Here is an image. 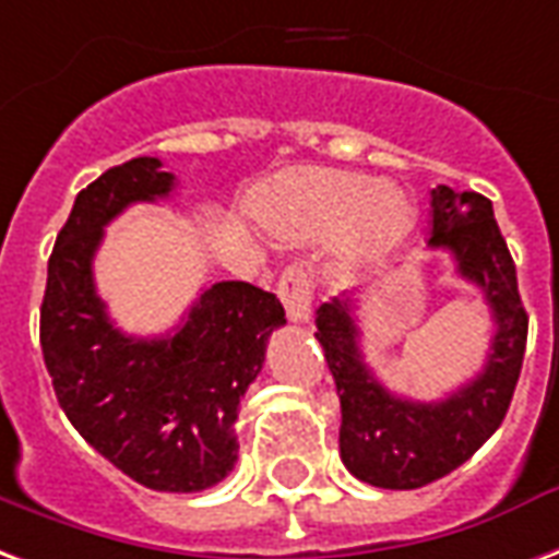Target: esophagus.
Wrapping results in <instances>:
<instances>
[{
	"label": "esophagus",
	"mask_w": 559,
	"mask_h": 559,
	"mask_svg": "<svg viewBox=\"0 0 559 559\" xmlns=\"http://www.w3.org/2000/svg\"><path fill=\"white\" fill-rule=\"evenodd\" d=\"M278 299L284 305V311L293 322H308L311 320V301H313V284L311 275L305 272V266L293 263L281 272L278 278Z\"/></svg>",
	"instance_id": "obj_1"
}]
</instances>
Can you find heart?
<instances>
[{"mask_svg": "<svg viewBox=\"0 0 559 559\" xmlns=\"http://www.w3.org/2000/svg\"><path fill=\"white\" fill-rule=\"evenodd\" d=\"M254 213L278 237L317 239L337 227V266H373L415 227V201L391 183L343 168H296L254 198Z\"/></svg>", "mask_w": 559, "mask_h": 559, "instance_id": "heart-1", "label": "heart"}]
</instances>
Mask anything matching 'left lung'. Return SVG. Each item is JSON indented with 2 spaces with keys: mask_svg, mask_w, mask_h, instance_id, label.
I'll use <instances>...</instances> for the list:
<instances>
[{
  "mask_svg": "<svg viewBox=\"0 0 559 559\" xmlns=\"http://www.w3.org/2000/svg\"><path fill=\"white\" fill-rule=\"evenodd\" d=\"M429 248L450 251L459 275L483 290L495 320L486 367L444 400L415 403L376 379L364 364L349 296L317 311V341L341 396L343 465L379 489H420L468 462L507 417L522 373L527 311L489 198L436 186Z\"/></svg>",
  "mask_w": 559,
  "mask_h": 559,
  "instance_id": "left-lung-1",
  "label": "left lung"
}]
</instances>
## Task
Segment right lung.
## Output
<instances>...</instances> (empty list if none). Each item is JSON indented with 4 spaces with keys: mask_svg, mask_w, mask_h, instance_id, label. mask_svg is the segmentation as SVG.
I'll use <instances>...</instances> for the list:
<instances>
[{
    "mask_svg": "<svg viewBox=\"0 0 559 559\" xmlns=\"http://www.w3.org/2000/svg\"><path fill=\"white\" fill-rule=\"evenodd\" d=\"M156 156L115 165L82 189L49 254L40 349L59 406L118 471L156 491H204L234 471L239 400L284 325L275 293L218 281L165 337H130L94 287L103 227L139 201L171 195Z\"/></svg>",
    "mask_w": 559,
    "mask_h": 559,
    "instance_id": "right-lung-1",
    "label": "right lung"
}]
</instances>
